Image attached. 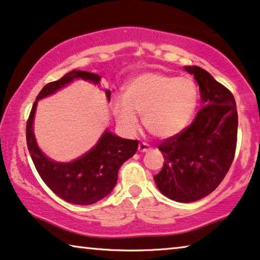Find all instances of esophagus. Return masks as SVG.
<instances>
[{
  "instance_id": "1",
  "label": "esophagus",
  "mask_w": 260,
  "mask_h": 260,
  "mask_svg": "<svg viewBox=\"0 0 260 260\" xmlns=\"http://www.w3.org/2000/svg\"><path fill=\"white\" fill-rule=\"evenodd\" d=\"M150 149H151V146H150L148 143H145V142H142V143H139V144H138V151L139 152H146V151H149Z\"/></svg>"
}]
</instances>
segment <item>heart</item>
I'll list each match as a JSON object with an SVG mask.
<instances>
[{"label": "heart", "mask_w": 260, "mask_h": 260, "mask_svg": "<svg viewBox=\"0 0 260 260\" xmlns=\"http://www.w3.org/2000/svg\"><path fill=\"white\" fill-rule=\"evenodd\" d=\"M123 100L114 102L112 111L124 131L136 133L137 115H143L150 134L168 138L182 133L190 123L198 104V89L190 77L145 73L126 84Z\"/></svg>", "instance_id": "obj_1"}]
</instances>
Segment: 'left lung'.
<instances>
[{"label":"left lung","mask_w":260,"mask_h":260,"mask_svg":"<svg viewBox=\"0 0 260 260\" xmlns=\"http://www.w3.org/2000/svg\"><path fill=\"white\" fill-rule=\"evenodd\" d=\"M199 85L203 107L182 133L158 144L164 164L153 179L172 201L191 203L204 198L226 176L236 153L238 114L226 86L199 67H185Z\"/></svg>","instance_id":"left-lung-1"}]
</instances>
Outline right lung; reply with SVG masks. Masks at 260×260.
I'll return each instance as SVG.
<instances>
[{
  "label": "right lung",
  "instance_id": "obj_1",
  "mask_svg": "<svg viewBox=\"0 0 260 260\" xmlns=\"http://www.w3.org/2000/svg\"><path fill=\"white\" fill-rule=\"evenodd\" d=\"M74 78H83L96 84L101 80L97 74L73 70L59 80L44 85L32 104L25 127V136L34 165L49 189L71 204L90 205L111 192L117 183L119 168L137 151L138 141L124 139L105 131L89 152L70 163H57L44 156L37 146L32 133V119L37 101L54 93L56 90L70 83ZM105 92L108 100H110L111 92L109 90H105Z\"/></svg>",
  "mask_w": 260,
  "mask_h": 260
}]
</instances>
